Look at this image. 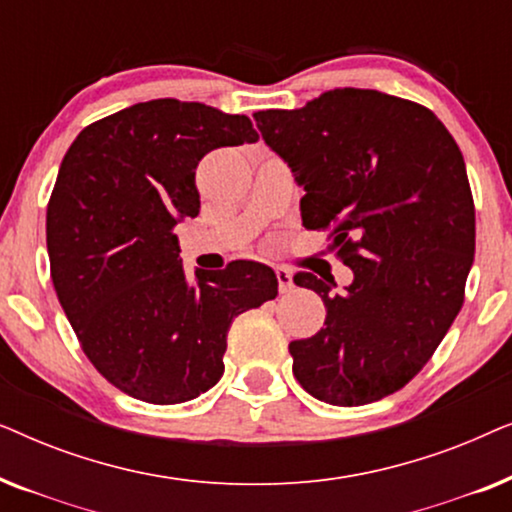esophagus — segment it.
<instances>
[{"mask_svg": "<svg viewBox=\"0 0 512 512\" xmlns=\"http://www.w3.org/2000/svg\"><path fill=\"white\" fill-rule=\"evenodd\" d=\"M277 282H279V293H289L293 289V275L286 268H275Z\"/></svg>", "mask_w": 512, "mask_h": 512, "instance_id": "34e87169", "label": "esophagus"}]
</instances>
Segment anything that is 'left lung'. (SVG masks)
<instances>
[{
    "instance_id": "obj_1",
    "label": "left lung",
    "mask_w": 512,
    "mask_h": 512,
    "mask_svg": "<svg viewBox=\"0 0 512 512\" xmlns=\"http://www.w3.org/2000/svg\"><path fill=\"white\" fill-rule=\"evenodd\" d=\"M254 118L303 186V226L333 228L354 272L340 293L333 277H293L326 305L324 328L289 345L293 375L324 403L380 401L424 368L464 303L475 254L464 156L433 111L380 90L335 88Z\"/></svg>"
}]
</instances>
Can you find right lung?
I'll return each instance as SVG.
<instances>
[{"instance_id":"add662e5","label":"right lung","mask_w":512,"mask_h":512,"mask_svg":"<svg viewBox=\"0 0 512 512\" xmlns=\"http://www.w3.org/2000/svg\"><path fill=\"white\" fill-rule=\"evenodd\" d=\"M258 142L247 116L202 102H139L79 132L46 212L55 293L90 363L123 394L186 403L223 375L237 314L277 296L254 261L186 277L174 226L198 216L195 167Z\"/></svg>"}]
</instances>
